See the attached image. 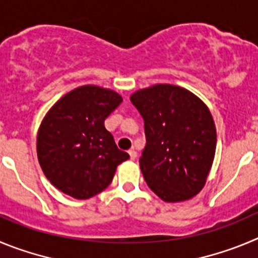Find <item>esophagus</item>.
<instances>
[{
	"instance_id": "1",
	"label": "esophagus",
	"mask_w": 258,
	"mask_h": 258,
	"mask_svg": "<svg viewBox=\"0 0 258 258\" xmlns=\"http://www.w3.org/2000/svg\"><path fill=\"white\" fill-rule=\"evenodd\" d=\"M128 154H130V157H131V159H135V158L138 157V152H136L135 149H130Z\"/></svg>"
}]
</instances>
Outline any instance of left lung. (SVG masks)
<instances>
[{"mask_svg":"<svg viewBox=\"0 0 258 258\" xmlns=\"http://www.w3.org/2000/svg\"><path fill=\"white\" fill-rule=\"evenodd\" d=\"M130 100L140 112L146 145L140 168L162 201L191 199L204 187L216 153V126L210 109L180 86L158 83Z\"/></svg>","mask_w":258,"mask_h":258,"instance_id":"left-lung-1","label":"left lung"}]
</instances>
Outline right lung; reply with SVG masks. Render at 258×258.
<instances>
[{
  "mask_svg": "<svg viewBox=\"0 0 258 258\" xmlns=\"http://www.w3.org/2000/svg\"><path fill=\"white\" fill-rule=\"evenodd\" d=\"M110 89L85 85L51 106L39 124L37 157L56 189L89 199L109 186L115 169L130 155L117 148L104 120L122 103Z\"/></svg>",
  "mask_w": 258,
  "mask_h": 258,
  "instance_id": "add662e5",
  "label": "right lung"
}]
</instances>
